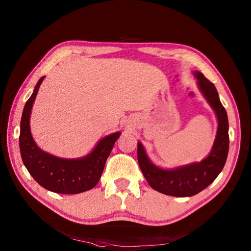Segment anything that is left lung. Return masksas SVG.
<instances>
[{"instance_id":"8db88e82","label":"left lung","mask_w":251,"mask_h":251,"mask_svg":"<svg viewBox=\"0 0 251 251\" xmlns=\"http://www.w3.org/2000/svg\"><path fill=\"white\" fill-rule=\"evenodd\" d=\"M197 86L214 110L218 129L208 155L201 162L164 169L155 166L148 156L142 143L137 142V159L141 172L154 190L170 196L195 195L212 184L225 166L229 151V122L225 108L219 99L216 86L200 71H194Z\"/></svg>"}]
</instances>
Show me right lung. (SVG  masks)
Segmentation results:
<instances>
[{
    "mask_svg": "<svg viewBox=\"0 0 251 251\" xmlns=\"http://www.w3.org/2000/svg\"><path fill=\"white\" fill-rule=\"evenodd\" d=\"M44 79L45 76L37 81L21 117L19 148L23 164L39 185L50 191L77 194L90 190L99 183L105 161L121 132L102 137L89 153L77 159H63L39 149L31 135L30 115Z\"/></svg>",
    "mask_w": 251,
    "mask_h": 251,
    "instance_id": "1",
    "label": "right lung"
}]
</instances>
